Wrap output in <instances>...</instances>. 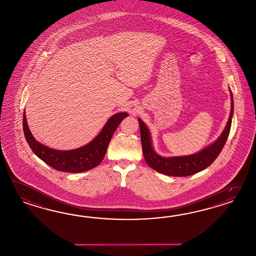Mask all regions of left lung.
<instances>
[{"label": "left lung", "instance_id": "8db88e82", "mask_svg": "<svg viewBox=\"0 0 256 256\" xmlns=\"http://www.w3.org/2000/svg\"><path fill=\"white\" fill-rule=\"evenodd\" d=\"M231 110L230 118L223 132L216 140L195 154L177 157H162L154 150L151 141L150 132L141 118H138L140 127L141 143L144 160L153 170L169 176H188L206 169L212 164L223 150L230 134L232 116L234 112L233 94L230 91Z\"/></svg>", "mask_w": 256, "mask_h": 256}]
</instances>
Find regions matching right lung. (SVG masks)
<instances>
[{
  "label": "right lung",
  "mask_w": 256,
  "mask_h": 256,
  "mask_svg": "<svg viewBox=\"0 0 256 256\" xmlns=\"http://www.w3.org/2000/svg\"><path fill=\"white\" fill-rule=\"evenodd\" d=\"M127 116L128 113L126 112L114 114L90 143L70 150H54L38 142L30 131L25 110L23 112V131L33 153L46 164L61 172H82L96 167L103 160L114 132Z\"/></svg>",
  "instance_id": "obj_1"
}]
</instances>
